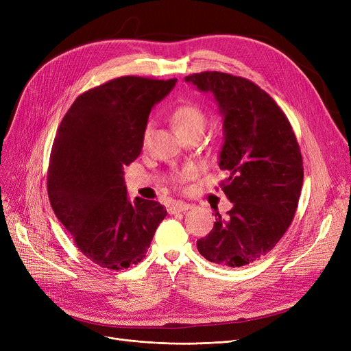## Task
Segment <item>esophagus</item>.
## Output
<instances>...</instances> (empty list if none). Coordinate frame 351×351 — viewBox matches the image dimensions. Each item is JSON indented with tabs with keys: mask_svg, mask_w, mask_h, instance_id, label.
I'll return each instance as SVG.
<instances>
[{
	"mask_svg": "<svg viewBox=\"0 0 351 351\" xmlns=\"http://www.w3.org/2000/svg\"><path fill=\"white\" fill-rule=\"evenodd\" d=\"M191 208H192V205L186 204V202H173V204H171L168 206V212L171 215H173V213H179V212H186Z\"/></svg>",
	"mask_w": 351,
	"mask_h": 351,
	"instance_id": "obj_1",
	"label": "esophagus"
}]
</instances>
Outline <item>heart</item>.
<instances>
[{"instance_id": "1", "label": "heart", "mask_w": 351, "mask_h": 351, "mask_svg": "<svg viewBox=\"0 0 351 351\" xmlns=\"http://www.w3.org/2000/svg\"><path fill=\"white\" fill-rule=\"evenodd\" d=\"M206 122L205 112L202 110L197 105L195 104H186V105H180L179 108L175 109V112L172 115V123L175 131L179 134L193 131V129H204ZM151 132V125H147L145 129V139L147 138ZM196 173L195 166H188L180 172L173 173L172 180L176 183H183L186 179L192 178Z\"/></svg>"}]
</instances>
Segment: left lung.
Masks as SVG:
<instances>
[{"label":"left lung","mask_w":351,"mask_h":351,"mask_svg":"<svg viewBox=\"0 0 351 351\" xmlns=\"http://www.w3.org/2000/svg\"><path fill=\"white\" fill-rule=\"evenodd\" d=\"M210 92L223 118L220 188L233 208L215 215L208 236L196 242L206 261L241 267L269 253L289 229L303 185V159L287 117L252 81L206 71L185 77Z\"/></svg>","instance_id":"1"}]
</instances>
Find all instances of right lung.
I'll use <instances>...</instances> for the list:
<instances>
[{"label":"right lung","instance_id":"right-lung-1","mask_svg":"<svg viewBox=\"0 0 351 351\" xmlns=\"http://www.w3.org/2000/svg\"><path fill=\"white\" fill-rule=\"evenodd\" d=\"M176 80L121 77L81 94L53 139L47 188L53 213L89 261L110 270L138 265L166 209L128 199L123 168L141 154L151 109Z\"/></svg>","mask_w":351,"mask_h":351}]
</instances>
